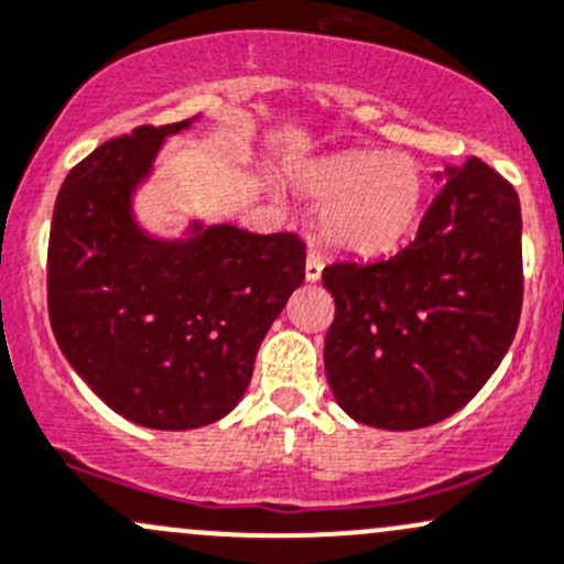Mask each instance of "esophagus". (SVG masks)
<instances>
[{"label":"esophagus","mask_w":564,"mask_h":564,"mask_svg":"<svg viewBox=\"0 0 564 564\" xmlns=\"http://www.w3.org/2000/svg\"><path fill=\"white\" fill-rule=\"evenodd\" d=\"M324 272V257L318 251H311L305 259V278L311 283H316Z\"/></svg>","instance_id":"1"}]
</instances>
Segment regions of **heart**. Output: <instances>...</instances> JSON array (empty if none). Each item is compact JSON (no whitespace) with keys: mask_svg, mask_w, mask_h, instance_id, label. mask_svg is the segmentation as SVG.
I'll return each instance as SVG.
<instances>
[{"mask_svg":"<svg viewBox=\"0 0 564 564\" xmlns=\"http://www.w3.org/2000/svg\"><path fill=\"white\" fill-rule=\"evenodd\" d=\"M297 186L324 203V240L351 257H381L402 246L426 199L424 170L413 159L365 151L307 167Z\"/></svg>","mask_w":564,"mask_h":564,"instance_id":"b5f03b06","label":"heart"}]
</instances>
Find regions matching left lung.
<instances>
[{"instance_id": "8db88e82", "label": "left lung", "mask_w": 564, "mask_h": 564, "mask_svg": "<svg viewBox=\"0 0 564 564\" xmlns=\"http://www.w3.org/2000/svg\"><path fill=\"white\" fill-rule=\"evenodd\" d=\"M441 177L411 246L322 272L335 297L324 340L332 397L378 430H422L465 408L519 327V194L481 159Z\"/></svg>"}]
</instances>
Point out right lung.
Here are the masks:
<instances>
[{
    "label": "right lung",
    "mask_w": 564,
    "mask_h": 564,
    "mask_svg": "<svg viewBox=\"0 0 564 564\" xmlns=\"http://www.w3.org/2000/svg\"><path fill=\"white\" fill-rule=\"evenodd\" d=\"M203 116L99 145L53 207L47 313L58 348L118 416L197 430L242 400L253 359L305 281V242L192 218L153 235L134 210L164 142Z\"/></svg>",
    "instance_id": "1"
}]
</instances>
